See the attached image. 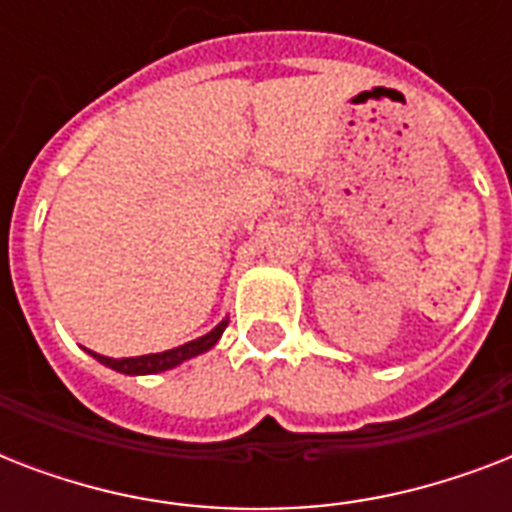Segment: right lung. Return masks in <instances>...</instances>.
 <instances>
[{
    "label": "right lung",
    "mask_w": 512,
    "mask_h": 512,
    "mask_svg": "<svg viewBox=\"0 0 512 512\" xmlns=\"http://www.w3.org/2000/svg\"><path fill=\"white\" fill-rule=\"evenodd\" d=\"M225 327H228V316H225L215 329H209L207 335L196 337L191 342H183V345H177V348L162 350V353H146V356H132V358H111V356H100L95 350H87L95 361H100L108 369H114L119 374H130V377H143V374H159L167 372V369H175L183 361H191V358L201 356V353H207L217 345V340L223 337Z\"/></svg>",
    "instance_id": "1"
}]
</instances>
